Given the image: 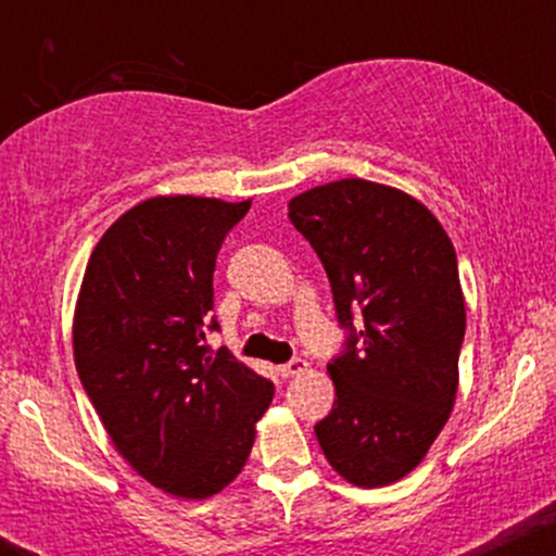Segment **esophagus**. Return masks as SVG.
Returning <instances> with one entry per match:
<instances>
[{
    "label": "esophagus",
    "mask_w": 556,
    "mask_h": 556,
    "mask_svg": "<svg viewBox=\"0 0 556 556\" xmlns=\"http://www.w3.org/2000/svg\"><path fill=\"white\" fill-rule=\"evenodd\" d=\"M277 371L282 379H292V376H303L305 371H308V363H305L303 358H295V361L285 363V366H279Z\"/></svg>",
    "instance_id": "34e87169"
}]
</instances>
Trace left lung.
Masks as SVG:
<instances>
[{
	"label": "left lung",
	"instance_id": "8db88e82",
	"mask_svg": "<svg viewBox=\"0 0 556 556\" xmlns=\"http://www.w3.org/2000/svg\"><path fill=\"white\" fill-rule=\"evenodd\" d=\"M287 208L350 327L348 353L327 366L337 400L316 439L348 483L389 486L418 468L455 407L465 337L455 245L418 198L361 177L305 190Z\"/></svg>",
	"mask_w": 556,
	"mask_h": 556
}]
</instances>
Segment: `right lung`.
<instances>
[{
    "label": "right lung",
    "mask_w": 556,
    "mask_h": 556,
    "mask_svg": "<svg viewBox=\"0 0 556 556\" xmlns=\"http://www.w3.org/2000/svg\"><path fill=\"white\" fill-rule=\"evenodd\" d=\"M248 208L146 198L96 242L75 303V368L114 450L180 500H208L238 478L274 397L271 381L201 344L216 253Z\"/></svg>",
    "instance_id": "right-lung-1"
}]
</instances>
